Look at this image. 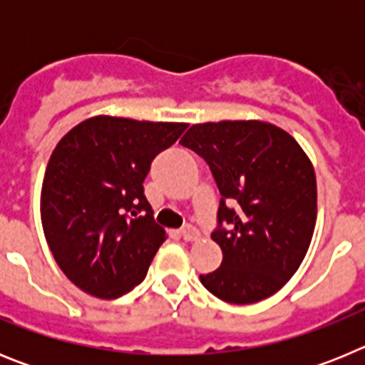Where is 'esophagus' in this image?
<instances>
[{
    "label": "esophagus",
    "mask_w": 365,
    "mask_h": 365,
    "mask_svg": "<svg viewBox=\"0 0 365 365\" xmlns=\"http://www.w3.org/2000/svg\"><path fill=\"white\" fill-rule=\"evenodd\" d=\"M180 237H182L185 241H195L199 240V232L193 227H186L180 230Z\"/></svg>",
    "instance_id": "34e87169"
}]
</instances>
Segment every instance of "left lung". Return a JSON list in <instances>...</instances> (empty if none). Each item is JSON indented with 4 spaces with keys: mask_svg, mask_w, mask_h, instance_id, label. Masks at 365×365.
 <instances>
[{
    "mask_svg": "<svg viewBox=\"0 0 365 365\" xmlns=\"http://www.w3.org/2000/svg\"><path fill=\"white\" fill-rule=\"evenodd\" d=\"M179 144L208 163L222 195L219 225H228L212 234L221 267L201 274V283L235 305L276 294L299 269L314 234L318 195L307 153L263 120L193 124Z\"/></svg>",
    "mask_w": 365,
    "mask_h": 365,
    "instance_id": "left-lung-1",
    "label": "left lung"
}]
</instances>
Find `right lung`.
<instances>
[{
  "instance_id": "right-lung-1",
  "label": "right lung",
  "mask_w": 365,
  "mask_h": 365,
  "mask_svg": "<svg viewBox=\"0 0 365 365\" xmlns=\"http://www.w3.org/2000/svg\"><path fill=\"white\" fill-rule=\"evenodd\" d=\"M185 122L96 115L67 131L51 153L40 195L45 240L67 279L100 299L146 278L168 234L144 195L153 159Z\"/></svg>"
}]
</instances>
